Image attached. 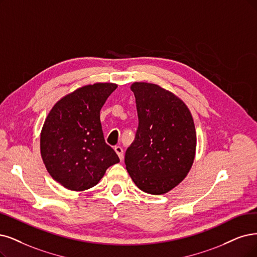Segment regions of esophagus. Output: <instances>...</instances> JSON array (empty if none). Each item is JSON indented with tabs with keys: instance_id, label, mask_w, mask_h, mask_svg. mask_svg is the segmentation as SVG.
I'll return each instance as SVG.
<instances>
[{
	"instance_id": "esophagus-1",
	"label": "esophagus",
	"mask_w": 257,
	"mask_h": 257,
	"mask_svg": "<svg viewBox=\"0 0 257 257\" xmlns=\"http://www.w3.org/2000/svg\"><path fill=\"white\" fill-rule=\"evenodd\" d=\"M114 150H115V153L117 154L119 160H122L123 158V151H122V148L120 146H115L114 147Z\"/></svg>"
}]
</instances>
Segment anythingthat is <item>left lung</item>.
I'll return each instance as SVG.
<instances>
[{
	"mask_svg": "<svg viewBox=\"0 0 257 257\" xmlns=\"http://www.w3.org/2000/svg\"><path fill=\"white\" fill-rule=\"evenodd\" d=\"M130 89L139 127L126 151V169L141 191L163 195L181 183L193 166L197 136L192 113L182 99L158 84L134 82Z\"/></svg>",
	"mask_w": 257,
	"mask_h": 257,
	"instance_id": "left-lung-1",
	"label": "left lung"
}]
</instances>
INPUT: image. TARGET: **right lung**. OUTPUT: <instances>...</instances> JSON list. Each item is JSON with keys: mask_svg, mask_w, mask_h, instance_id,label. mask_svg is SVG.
I'll use <instances>...</instances> for the list:
<instances>
[{"mask_svg": "<svg viewBox=\"0 0 257 257\" xmlns=\"http://www.w3.org/2000/svg\"><path fill=\"white\" fill-rule=\"evenodd\" d=\"M116 83L83 85L57 101L44 120L40 153L51 177L70 191L96 185L106 170L119 162L106 144L100 109Z\"/></svg>", "mask_w": 257, "mask_h": 257, "instance_id": "1", "label": "right lung"}]
</instances>
